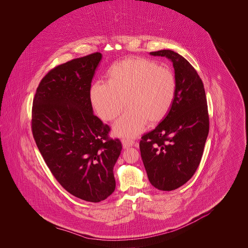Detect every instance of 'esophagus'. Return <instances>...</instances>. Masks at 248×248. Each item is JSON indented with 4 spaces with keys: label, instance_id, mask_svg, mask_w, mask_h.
Returning <instances> with one entry per match:
<instances>
[{
    "label": "esophagus",
    "instance_id": "1",
    "mask_svg": "<svg viewBox=\"0 0 248 248\" xmlns=\"http://www.w3.org/2000/svg\"><path fill=\"white\" fill-rule=\"evenodd\" d=\"M122 145H123V148H129V147H132L135 145V141L134 140H122Z\"/></svg>",
    "mask_w": 248,
    "mask_h": 248
}]
</instances>
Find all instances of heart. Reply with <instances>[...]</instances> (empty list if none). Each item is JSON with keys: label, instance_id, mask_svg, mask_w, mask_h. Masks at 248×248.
Listing matches in <instances>:
<instances>
[{"label": "heart", "instance_id": "heart-1", "mask_svg": "<svg viewBox=\"0 0 248 248\" xmlns=\"http://www.w3.org/2000/svg\"><path fill=\"white\" fill-rule=\"evenodd\" d=\"M177 82L174 72L152 61L131 58L115 64L108 71V82L98 81L91 90V99L98 116L105 121L117 117L116 136L135 138L149 123L161 121L175 100Z\"/></svg>", "mask_w": 248, "mask_h": 248}]
</instances>
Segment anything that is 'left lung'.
<instances>
[{
    "instance_id": "obj_1",
    "label": "left lung",
    "mask_w": 248,
    "mask_h": 248,
    "mask_svg": "<svg viewBox=\"0 0 248 248\" xmlns=\"http://www.w3.org/2000/svg\"><path fill=\"white\" fill-rule=\"evenodd\" d=\"M173 63L177 90L168 114L140 143L142 161L151 184L172 191L197 171L209 133V116L203 83L193 66L170 49L150 52Z\"/></svg>"
}]
</instances>
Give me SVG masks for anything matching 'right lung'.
Segmentation results:
<instances>
[{
	"instance_id": "right-lung-1",
	"label": "right lung",
	"mask_w": 248,
	"mask_h": 248,
	"mask_svg": "<svg viewBox=\"0 0 248 248\" xmlns=\"http://www.w3.org/2000/svg\"><path fill=\"white\" fill-rule=\"evenodd\" d=\"M101 59L95 52L47 72L32 106V134L46 164L69 193L90 202L113 193V167L122 150L92 106V80Z\"/></svg>"
}]
</instances>
